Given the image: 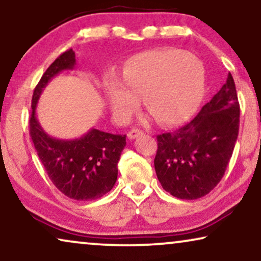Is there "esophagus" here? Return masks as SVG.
I'll use <instances>...</instances> for the list:
<instances>
[{
    "label": "esophagus",
    "mask_w": 261,
    "mask_h": 261,
    "mask_svg": "<svg viewBox=\"0 0 261 261\" xmlns=\"http://www.w3.org/2000/svg\"><path fill=\"white\" fill-rule=\"evenodd\" d=\"M141 134H142V132L140 129H138V128H133V129L128 132L127 135H128V139H129V140H134L135 138L140 137Z\"/></svg>",
    "instance_id": "34e87169"
}]
</instances>
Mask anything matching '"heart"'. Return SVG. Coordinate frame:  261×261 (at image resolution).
<instances>
[{
  "label": "heart",
  "instance_id": "b5f03b06",
  "mask_svg": "<svg viewBox=\"0 0 261 261\" xmlns=\"http://www.w3.org/2000/svg\"><path fill=\"white\" fill-rule=\"evenodd\" d=\"M103 89L113 115L127 122L144 107L156 122L177 126L197 112L205 91V71L197 57L177 48L152 49L126 60L120 78L108 73Z\"/></svg>",
  "mask_w": 261,
  "mask_h": 261
}]
</instances>
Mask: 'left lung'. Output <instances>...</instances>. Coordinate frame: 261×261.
I'll use <instances>...</instances> for the list:
<instances>
[{
    "mask_svg": "<svg viewBox=\"0 0 261 261\" xmlns=\"http://www.w3.org/2000/svg\"><path fill=\"white\" fill-rule=\"evenodd\" d=\"M240 106L230 73L190 123L156 135V177L163 189L180 199H197L222 179L233 154Z\"/></svg>",
    "mask_w": 261,
    "mask_h": 261,
    "instance_id": "1",
    "label": "left lung"
}]
</instances>
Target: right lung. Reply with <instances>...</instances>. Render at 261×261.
<instances>
[{"label": "right lung", "instance_id": "right-lung-1", "mask_svg": "<svg viewBox=\"0 0 261 261\" xmlns=\"http://www.w3.org/2000/svg\"><path fill=\"white\" fill-rule=\"evenodd\" d=\"M72 48L60 55L42 74L32 97L30 134L49 179L58 190L76 201H92L112 190L117 179V163L126 146V135L92 128L83 137L63 140L49 137L35 115L38 99L49 81L64 70H72Z\"/></svg>", "mask_w": 261, "mask_h": 261}]
</instances>
